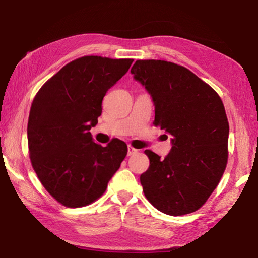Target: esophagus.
Listing matches in <instances>:
<instances>
[{
  "label": "esophagus",
  "mask_w": 258,
  "mask_h": 258,
  "mask_svg": "<svg viewBox=\"0 0 258 258\" xmlns=\"http://www.w3.org/2000/svg\"><path fill=\"white\" fill-rule=\"evenodd\" d=\"M135 154H138V149H135V148L128 146V148H127V155L128 156H133Z\"/></svg>",
  "instance_id": "1"
}]
</instances>
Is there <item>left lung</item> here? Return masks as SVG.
<instances>
[{"label":"left lung","instance_id":"8db88e82","mask_svg":"<svg viewBox=\"0 0 258 258\" xmlns=\"http://www.w3.org/2000/svg\"><path fill=\"white\" fill-rule=\"evenodd\" d=\"M131 73L155 103L154 125L171 134L165 158L146 150V198L172 216L194 213L216 189L228 164L229 121L220 95L189 69L164 60H137Z\"/></svg>","mask_w":258,"mask_h":258}]
</instances>
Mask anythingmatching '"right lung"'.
<instances>
[{
    "instance_id": "obj_1",
    "label": "right lung",
    "mask_w": 258,
    "mask_h": 258,
    "mask_svg": "<svg viewBox=\"0 0 258 258\" xmlns=\"http://www.w3.org/2000/svg\"><path fill=\"white\" fill-rule=\"evenodd\" d=\"M133 62L85 55L67 63L44 83L30 107L29 158L38 180L56 202L84 207L104 194L127 155L124 141L95 143L90 130L98 124L102 100Z\"/></svg>"
}]
</instances>
